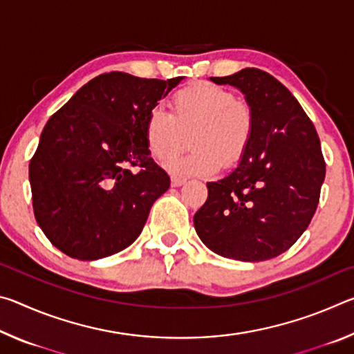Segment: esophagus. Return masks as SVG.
<instances>
[{"instance_id":"obj_1","label":"esophagus","mask_w":354,"mask_h":354,"mask_svg":"<svg viewBox=\"0 0 354 354\" xmlns=\"http://www.w3.org/2000/svg\"><path fill=\"white\" fill-rule=\"evenodd\" d=\"M185 183V178L183 176H171V185L173 187H179V185H183Z\"/></svg>"}]
</instances>
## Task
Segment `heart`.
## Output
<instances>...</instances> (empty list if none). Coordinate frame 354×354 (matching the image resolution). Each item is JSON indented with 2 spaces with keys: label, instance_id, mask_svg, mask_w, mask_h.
Wrapping results in <instances>:
<instances>
[{
  "label": "heart",
  "instance_id": "1",
  "mask_svg": "<svg viewBox=\"0 0 354 354\" xmlns=\"http://www.w3.org/2000/svg\"><path fill=\"white\" fill-rule=\"evenodd\" d=\"M171 113L156 107L147 115L145 143L156 159H167L184 145L189 153L171 158L167 167L184 175H211L221 164L230 167L242 158L254 136L251 106L211 82H195L173 93Z\"/></svg>",
  "mask_w": 354,
  "mask_h": 354
}]
</instances>
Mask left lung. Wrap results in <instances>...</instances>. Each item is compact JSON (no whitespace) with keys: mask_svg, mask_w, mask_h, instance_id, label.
<instances>
[{"mask_svg":"<svg viewBox=\"0 0 354 354\" xmlns=\"http://www.w3.org/2000/svg\"><path fill=\"white\" fill-rule=\"evenodd\" d=\"M211 81L245 95L256 128L236 169L207 183V200L194 217L196 234L230 259H272L314 217L326 171L320 139L297 98L267 71L243 68Z\"/></svg>","mask_w":354,"mask_h":354,"instance_id":"8db88e82","label":"left lung"}]
</instances>
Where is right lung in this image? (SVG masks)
Wrapping results in <instances>:
<instances>
[{
    "label": "right lung",
    "instance_id": "1",
    "mask_svg": "<svg viewBox=\"0 0 354 354\" xmlns=\"http://www.w3.org/2000/svg\"><path fill=\"white\" fill-rule=\"evenodd\" d=\"M183 80L111 71L88 81L48 120L29 183L35 220L57 250L97 261L140 236L153 203L170 187L169 175L149 158L143 127Z\"/></svg>",
    "mask_w": 354,
    "mask_h": 354
}]
</instances>
